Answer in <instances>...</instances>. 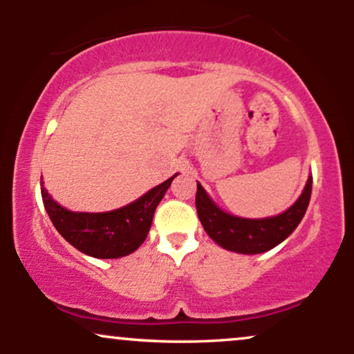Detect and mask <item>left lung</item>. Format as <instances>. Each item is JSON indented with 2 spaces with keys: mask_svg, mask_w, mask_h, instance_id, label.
Masks as SVG:
<instances>
[{
  "mask_svg": "<svg viewBox=\"0 0 354 354\" xmlns=\"http://www.w3.org/2000/svg\"><path fill=\"white\" fill-rule=\"evenodd\" d=\"M313 178L310 176L301 196L291 208L278 216L263 219H248L231 216L214 205L198 183L196 211L208 236L225 250L243 254H258L270 251L284 241L299 225L311 198Z\"/></svg>",
  "mask_w": 354,
  "mask_h": 354,
  "instance_id": "obj_1",
  "label": "left lung"
}]
</instances>
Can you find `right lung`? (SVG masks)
Here are the masks:
<instances>
[{
    "label": "right lung",
    "instance_id": "add662e5",
    "mask_svg": "<svg viewBox=\"0 0 354 354\" xmlns=\"http://www.w3.org/2000/svg\"><path fill=\"white\" fill-rule=\"evenodd\" d=\"M174 176L154 186L131 205L106 213H75L63 208L48 194L43 181L41 196L55 228L76 250L93 258H121L143 245L151 228L154 209Z\"/></svg>",
    "mask_w": 354,
    "mask_h": 354
}]
</instances>
